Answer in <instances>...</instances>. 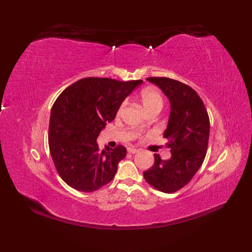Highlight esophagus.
<instances>
[{
	"instance_id": "1",
	"label": "esophagus",
	"mask_w": 252,
	"mask_h": 252,
	"mask_svg": "<svg viewBox=\"0 0 252 252\" xmlns=\"http://www.w3.org/2000/svg\"><path fill=\"white\" fill-rule=\"evenodd\" d=\"M127 152H129L130 154H136V153H138V149H136L134 147H129L127 148Z\"/></svg>"
}]
</instances>
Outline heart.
Listing matches in <instances>:
<instances>
[{
	"label": "heart",
	"instance_id": "b5f03b06",
	"mask_svg": "<svg viewBox=\"0 0 252 252\" xmlns=\"http://www.w3.org/2000/svg\"><path fill=\"white\" fill-rule=\"evenodd\" d=\"M141 101L144 106V108H145L148 112L156 109L161 110L164 104L162 94L160 93L158 90H155V89H146L142 91ZM126 100H123L119 105V107H118L117 116H120L122 114L123 110L126 108ZM143 126H145V123H144Z\"/></svg>",
	"mask_w": 252,
	"mask_h": 252
}]
</instances>
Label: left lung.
Listing matches in <instances>:
<instances>
[{
	"mask_svg": "<svg viewBox=\"0 0 252 252\" xmlns=\"http://www.w3.org/2000/svg\"><path fill=\"white\" fill-rule=\"evenodd\" d=\"M161 89L170 100L171 112L163 137L171 158L162 160L155 154V163L144 178L155 189L171 194L184 187L205 160L210 120L203 101L189 85L170 78H147Z\"/></svg>",
	"mask_w": 252,
	"mask_h": 252,
	"instance_id": "1",
	"label": "left lung"
}]
</instances>
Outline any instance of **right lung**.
I'll return each instance as SVG.
<instances>
[{
	"instance_id": "right-lung-1",
	"label": "right lung",
	"mask_w": 252,
	"mask_h": 252,
	"mask_svg": "<svg viewBox=\"0 0 252 252\" xmlns=\"http://www.w3.org/2000/svg\"><path fill=\"white\" fill-rule=\"evenodd\" d=\"M143 80L118 81L84 78L63 91L52 107L50 153L58 174L72 189L91 192L115 178L126 148L118 145L99 152L96 140L118 107Z\"/></svg>"
}]
</instances>
